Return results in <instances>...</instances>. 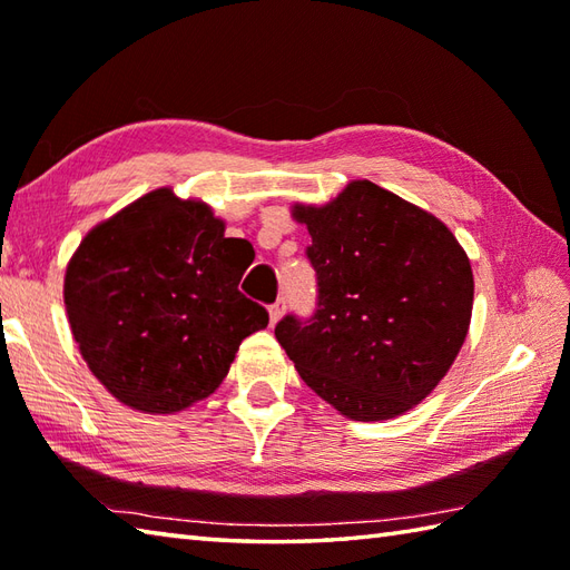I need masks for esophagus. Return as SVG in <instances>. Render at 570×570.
I'll return each instance as SVG.
<instances>
[{
    "mask_svg": "<svg viewBox=\"0 0 570 570\" xmlns=\"http://www.w3.org/2000/svg\"><path fill=\"white\" fill-rule=\"evenodd\" d=\"M284 308H286V304H284L282 298H278L276 304H272V306H269V323H272V325H274L278 318L284 316Z\"/></svg>",
    "mask_w": 570,
    "mask_h": 570,
    "instance_id": "obj_1",
    "label": "esophagus"
}]
</instances>
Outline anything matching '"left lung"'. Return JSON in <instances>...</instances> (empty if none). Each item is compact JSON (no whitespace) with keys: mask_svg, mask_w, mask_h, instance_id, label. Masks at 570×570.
I'll list each match as a JSON object with an SVG mask.
<instances>
[{"mask_svg":"<svg viewBox=\"0 0 570 570\" xmlns=\"http://www.w3.org/2000/svg\"><path fill=\"white\" fill-rule=\"evenodd\" d=\"M316 311L274 335L313 392L355 421L404 414L443 380L472 313L468 254L439 217L372 180L323 208L296 205Z\"/></svg>","mask_w":570,"mask_h":570,"instance_id":"obj_1","label":"left lung"}]
</instances>
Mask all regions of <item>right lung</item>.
<instances>
[{
  "instance_id": "1",
  "label": "right lung",
  "mask_w": 570,
  "mask_h": 570,
  "mask_svg": "<svg viewBox=\"0 0 570 570\" xmlns=\"http://www.w3.org/2000/svg\"><path fill=\"white\" fill-rule=\"evenodd\" d=\"M254 259L205 203L151 190L92 227L66 269L72 337L110 394L174 414L213 394L269 313L239 292Z\"/></svg>"
}]
</instances>
